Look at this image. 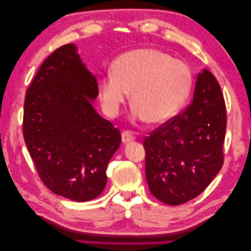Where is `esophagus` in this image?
Segmentation results:
<instances>
[{"label":"esophagus","instance_id":"obj_1","mask_svg":"<svg viewBox=\"0 0 251 251\" xmlns=\"http://www.w3.org/2000/svg\"><path fill=\"white\" fill-rule=\"evenodd\" d=\"M121 138H122L123 143H129L134 140V137L132 135V133L129 132V131H125V132H122Z\"/></svg>","mask_w":251,"mask_h":251}]
</instances>
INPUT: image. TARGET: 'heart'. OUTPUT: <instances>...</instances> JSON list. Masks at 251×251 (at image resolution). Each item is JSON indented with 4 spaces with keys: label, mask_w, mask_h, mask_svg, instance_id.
<instances>
[{
    "label": "heart",
    "mask_w": 251,
    "mask_h": 251,
    "mask_svg": "<svg viewBox=\"0 0 251 251\" xmlns=\"http://www.w3.org/2000/svg\"><path fill=\"white\" fill-rule=\"evenodd\" d=\"M189 65L155 49H135L119 55L111 75L99 81L104 113L117 117L131 92L133 118L161 125L180 112L191 92Z\"/></svg>",
    "instance_id": "1"
}]
</instances>
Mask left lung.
Masks as SVG:
<instances>
[{
	"label": "left lung",
	"instance_id": "left-lung-1",
	"mask_svg": "<svg viewBox=\"0 0 251 251\" xmlns=\"http://www.w3.org/2000/svg\"><path fill=\"white\" fill-rule=\"evenodd\" d=\"M226 126L223 91L212 73L203 69L188 108L143 142L151 194L170 206L199 196L223 167Z\"/></svg>",
	"mask_w": 251,
	"mask_h": 251
}]
</instances>
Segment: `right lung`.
<instances>
[{
    "instance_id": "obj_1",
    "label": "right lung",
    "mask_w": 251,
    "mask_h": 251,
    "mask_svg": "<svg viewBox=\"0 0 251 251\" xmlns=\"http://www.w3.org/2000/svg\"><path fill=\"white\" fill-rule=\"evenodd\" d=\"M96 76L75 44L44 61L27 89L23 134L43 183L55 195L84 202L100 196L120 131L99 116Z\"/></svg>"
}]
</instances>
